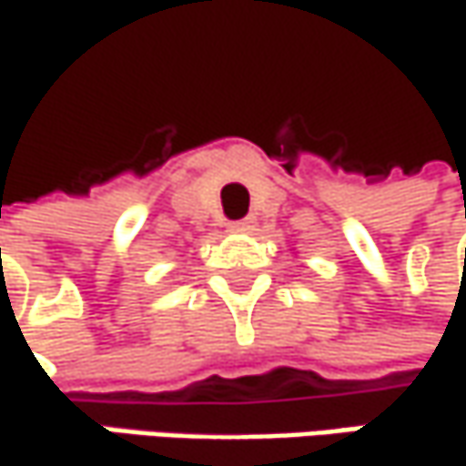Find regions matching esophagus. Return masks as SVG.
<instances>
[{
	"mask_svg": "<svg viewBox=\"0 0 466 466\" xmlns=\"http://www.w3.org/2000/svg\"><path fill=\"white\" fill-rule=\"evenodd\" d=\"M253 227H256V221H253V218H242V221H232V224H229V232L245 234V232H250Z\"/></svg>",
	"mask_w": 466,
	"mask_h": 466,
	"instance_id": "1",
	"label": "esophagus"
}]
</instances>
